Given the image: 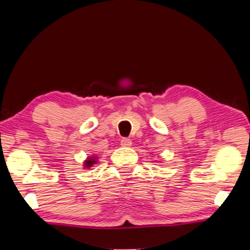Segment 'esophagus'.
I'll use <instances>...</instances> for the list:
<instances>
[{
    "label": "esophagus",
    "mask_w": 250,
    "mask_h": 250,
    "mask_svg": "<svg viewBox=\"0 0 250 250\" xmlns=\"http://www.w3.org/2000/svg\"><path fill=\"white\" fill-rule=\"evenodd\" d=\"M121 145L122 146H126V148H128V146H132V140L128 138H123L121 140Z\"/></svg>",
    "instance_id": "esophagus-1"
}]
</instances>
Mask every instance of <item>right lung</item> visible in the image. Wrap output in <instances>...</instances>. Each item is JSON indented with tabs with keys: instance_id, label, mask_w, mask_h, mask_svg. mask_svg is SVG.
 <instances>
[{
	"instance_id": "add662e5",
	"label": "right lung",
	"mask_w": 250,
	"mask_h": 250,
	"mask_svg": "<svg viewBox=\"0 0 250 250\" xmlns=\"http://www.w3.org/2000/svg\"><path fill=\"white\" fill-rule=\"evenodd\" d=\"M97 163V157H88V158L84 162V166L86 168H90V167L93 166V164Z\"/></svg>"
}]
</instances>
